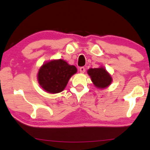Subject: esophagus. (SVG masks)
I'll use <instances>...</instances> for the list:
<instances>
[{"instance_id": "obj_1", "label": "esophagus", "mask_w": 150, "mask_h": 150, "mask_svg": "<svg viewBox=\"0 0 150 150\" xmlns=\"http://www.w3.org/2000/svg\"><path fill=\"white\" fill-rule=\"evenodd\" d=\"M79 71H80L81 73H84L85 71V67H80Z\"/></svg>"}]
</instances>
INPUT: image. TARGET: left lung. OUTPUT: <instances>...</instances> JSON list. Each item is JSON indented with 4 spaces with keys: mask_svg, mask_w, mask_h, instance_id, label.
Instances as JSON below:
<instances>
[{
    "mask_svg": "<svg viewBox=\"0 0 150 150\" xmlns=\"http://www.w3.org/2000/svg\"><path fill=\"white\" fill-rule=\"evenodd\" d=\"M91 81L99 89H105L112 82V77L103 67L99 68H90L87 71Z\"/></svg>",
    "mask_w": 150,
    "mask_h": 150,
    "instance_id": "obj_1",
    "label": "left lung"
}]
</instances>
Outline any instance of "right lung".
<instances>
[{"label": "right lung", "mask_w": 150, "mask_h": 150, "mask_svg": "<svg viewBox=\"0 0 150 150\" xmlns=\"http://www.w3.org/2000/svg\"><path fill=\"white\" fill-rule=\"evenodd\" d=\"M77 71L75 66L69 65L63 59H53L40 67L38 82L46 92L58 93L65 89L69 80Z\"/></svg>", "instance_id": "obj_1"}]
</instances>
